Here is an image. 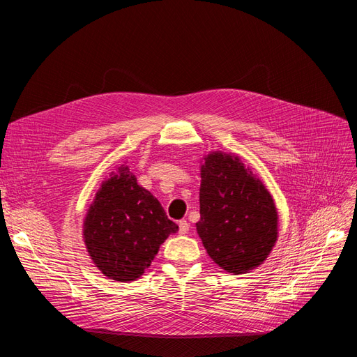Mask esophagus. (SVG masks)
Listing matches in <instances>:
<instances>
[{
	"mask_svg": "<svg viewBox=\"0 0 357 357\" xmlns=\"http://www.w3.org/2000/svg\"><path fill=\"white\" fill-rule=\"evenodd\" d=\"M190 230V222L186 220L179 221V234H186Z\"/></svg>",
	"mask_w": 357,
	"mask_h": 357,
	"instance_id": "obj_1",
	"label": "esophagus"
}]
</instances>
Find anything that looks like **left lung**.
I'll use <instances>...</instances> for the list:
<instances>
[{
    "label": "left lung",
    "mask_w": 357,
    "mask_h": 357,
    "mask_svg": "<svg viewBox=\"0 0 357 357\" xmlns=\"http://www.w3.org/2000/svg\"><path fill=\"white\" fill-rule=\"evenodd\" d=\"M202 159L197 233L221 269L248 273L264 264L278 240L273 198L237 155L214 150Z\"/></svg>",
    "instance_id": "obj_1"
}]
</instances>
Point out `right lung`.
Wrapping results in <instances>:
<instances>
[{"instance_id": "obj_1", "label": "right lung", "mask_w": 357, "mask_h": 357, "mask_svg": "<svg viewBox=\"0 0 357 357\" xmlns=\"http://www.w3.org/2000/svg\"><path fill=\"white\" fill-rule=\"evenodd\" d=\"M178 230L153 194L121 165L102 181L89 204L82 237L92 264L104 276L131 282L150 266L169 234Z\"/></svg>"}]
</instances>
